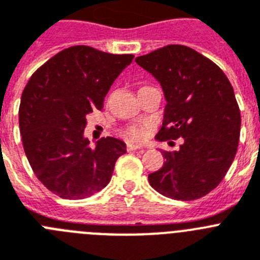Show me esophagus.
I'll use <instances>...</instances> for the list:
<instances>
[{
    "label": "esophagus",
    "instance_id": "esophagus-1",
    "mask_svg": "<svg viewBox=\"0 0 260 260\" xmlns=\"http://www.w3.org/2000/svg\"><path fill=\"white\" fill-rule=\"evenodd\" d=\"M137 149H140V150H144L143 148L140 145H137V144H133V143H128L127 144V150L128 152H132V150H137Z\"/></svg>",
    "mask_w": 260,
    "mask_h": 260
}]
</instances>
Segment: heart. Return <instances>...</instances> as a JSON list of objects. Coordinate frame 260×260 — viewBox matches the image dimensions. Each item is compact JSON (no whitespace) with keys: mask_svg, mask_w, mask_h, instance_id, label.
<instances>
[{"mask_svg":"<svg viewBox=\"0 0 260 260\" xmlns=\"http://www.w3.org/2000/svg\"><path fill=\"white\" fill-rule=\"evenodd\" d=\"M124 136L129 140H143L145 137V131L141 127L132 125V127H128L124 131Z\"/></svg>","mask_w":260,"mask_h":260,"instance_id":"obj_1","label":"heart"}]
</instances>
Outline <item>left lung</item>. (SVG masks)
Returning a JSON list of instances; mask_svg holds the SVG:
<instances>
[{"label":"left lung","mask_w":260,"mask_h":260,"mask_svg":"<svg viewBox=\"0 0 260 260\" xmlns=\"http://www.w3.org/2000/svg\"><path fill=\"white\" fill-rule=\"evenodd\" d=\"M136 62L164 90L159 141L183 137L179 150L166 152L149 183L166 198L196 200L224 179L237 153L241 112L234 90L217 65L195 49L170 44L139 56Z\"/></svg>","instance_id":"left-lung-1"}]
</instances>
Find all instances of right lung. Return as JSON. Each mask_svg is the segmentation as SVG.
Instances as JSON below:
<instances>
[{"mask_svg": "<svg viewBox=\"0 0 260 260\" xmlns=\"http://www.w3.org/2000/svg\"><path fill=\"white\" fill-rule=\"evenodd\" d=\"M133 55H112L87 46L58 52L31 76L22 92L19 129L38 179L55 195L85 199L105 188L115 162L127 152L115 137L90 148L86 116L103 101Z\"/></svg>", "mask_w": 260, "mask_h": 260, "instance_id": "1", "label": "right lung"}]
</instances>
